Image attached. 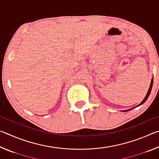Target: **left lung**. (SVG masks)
<instances>
[{
	"label": "left lung",
	"mask_w": 159,
	"mask_h": 159,
	"mask_svg": "<svg viewBox=\"0 0 159 159\" xmlns=\"http://www.w3.org/2000/svg\"><path fill=\"white\" fill-rule=\"evenodd\" d=\"M153 80H154V79H152V81H151V84H150V86H149V90H148V92H147V95H146V96H145V98H144V99H143V100L142 101V102L140 104H139L138 106L137 107H139V106H140V105H142V104H144L145 102H146V100L147 99H148V98H149V95H150V93H151V91H152V85H153ZM135 107H133V108H131V109H127V110H124V111H130V110H132L133 109H134L135 108Z\"/></svg>",
	"instance_id": "1"
}]
</instances>
